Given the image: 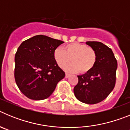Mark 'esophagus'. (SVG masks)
Segmentation results:
<instances>
[{
	"label": "esophagus",
	"mask_w": 130,
	"mask_h": 130,
	"mask_svg": "<svg viewBox=\"0 0 130 130\" xmlns=\"http://www.w3.org/2000/svg\"><path fill=\"white\" fill-rule=\"evenodd\" d=\"M70 74H68V73H66V75H65V77L66 78H68V77H70Z\"/></svg>",
	"instance_id": "obj_1"
}]
</instances>
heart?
<instances>
[{"instance_id": "1", "label": "heart", "mask_w": 130, "mask_h": 130, "mask_svg": "<svg viewBox=\"0 0 130 130\" xmlns=\"http://www.w3.org/2000/svg\"><path fill=\"white\" fill-rule=\"evenodd\" d=\"M64 50L58 47L54 51V59L60 68H64L71 61V64L64 68L66 72L75 73L80 72L85 73L94 67L96 62V53L94 49L79 43L67 44Z\"/></svg>"}]
</instances>
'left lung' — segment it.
Segmentation results:
<instances>
[{
	"label": "left lung",
	"mask_w": 130,
	"mask_h": 130,
	"mask_svg": "<svg viewBox=\"0 0 130 130\" xmlns=\"http://www.w3.org/2000/svg\"><path fill=\"white\" fill-rule=\"evenodd\" d=\"M96 53V62L92 70L77 75L79 81L73 89L78 100L95 104L105 100L115 85L117 61L111 49L102 42H87Z\"/></svg>",
	"instance_id": "1"
}]
</instances>
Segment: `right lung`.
I'll use <instances>...</instances> for the list:
<instances>
[{"mask_svg":"<svg viewBox=\"0 0 130 130\" xmlns=\"http://www.w3.org/2000/svg\"><path fill=\"white\" fill-rule=\"evenodd\" d=\"M64 43L46 36L25 40L15 56V79L18 88L31 100H42L51 96L65 77L54 59L55 49Z\"/></svg>","mask_w":130,"mask_h":130,"instance_id":"right-lung-1","label":"right lung"}]
</instances>
